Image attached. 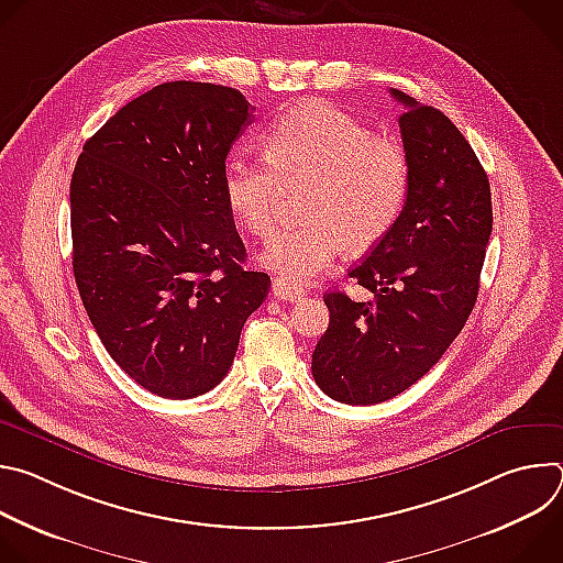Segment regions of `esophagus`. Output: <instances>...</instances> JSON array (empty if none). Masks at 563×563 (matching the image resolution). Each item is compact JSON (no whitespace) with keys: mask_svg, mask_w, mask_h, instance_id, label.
I'll use <instances>...</instances> for the list:
<instances>
[{"mask_svg":"<svg viewBox=\"0 0 563 563\" xmlns=\"http://www.w3.org/2000/svg\"><path fill=\"white\" fill-rule=\"evenodd\" d=\"M272 296H274V298H278V300L298 302V300L305 296V291H302L300 287H296V285L287 283L285 278H274V283H272Z\"/></svg>","mask_w":563,"mask_h":563,"instance_id":"1","label":"esophagus"}]
</instances>
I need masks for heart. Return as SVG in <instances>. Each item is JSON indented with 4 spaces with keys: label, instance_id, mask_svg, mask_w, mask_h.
Here are the masks:
<instances>
[{
    "label": "heart",
    "instance_id": "1",
    "mask_svg": "<svg viewBox=\"0 0 563 563\" xmlns=\"http://www.w3.org/2000/svg\"><path fill=\"white\" fill-rule=\"evenodd\" d=\"M309 183L300 224L280 229L263 261L287 283L328 272L345 250L374 247L404 216L412 165L406 146L330 102L280 113L267 133V155L233 151L224 165V198L243 227L267 238L285 187Z\"/></svg>",
    "mask_w": 563,
    "mask_h": 563
}]
</instances>
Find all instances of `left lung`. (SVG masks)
<instances>
[{"label":"left lung","mask_w":563,"mask_h":563,"mask_svg":"<svg viewBox=\"0 0 563 563\" xmlns=\"http://www.w3.org/2000/svg\"><path fill=\"white\" fill-rule=\"evenodd\" d=\"M412 187L404 216L347 276L374 294H325L330 328L311 354L328 396L374 406L406 391L445 354L476 302L493 231L490 183L476 153L434 107L389 89Z\"/></svg>","instance_id":"8db88e82"}]
</instances>
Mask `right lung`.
Wrapping results in <instances>:
<instances>
[{
	"label": "right lung",
	"mask_w": 563,
	"mask_h": 563,
	"mask_svg": "<svg viewBox=\"0 0 563 563\" xmlns=\"http://www.w3.org/2000/svg\"><path fill=\"white\" fill-rule=\"evenodd\" d=\"M245 96L167 82L87 140L70 178L73 274L111 358L144 389L194 398L229 372L272 280L224 198V159L252 122Z\"/></svg>",
	"instance_id": "add662e5"
}]
</instances>
